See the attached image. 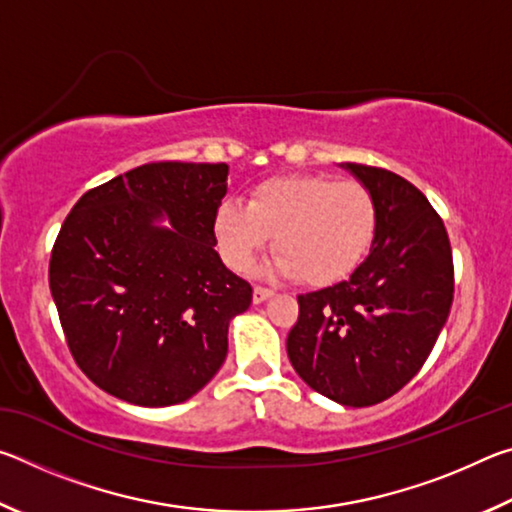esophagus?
<instances>
[{"label": "esophagus", "instance_id": "1", "mask_svg": "<svg viewBox=\"0 0 512 512\" xmlns=\"http://www.w3.org/2000/svg\"><path fill=\"white\" fill-rule=\"evenodd\" d=\"M271 296H273V291L266 289V287H255V289H253V302H255V305H259V302L268 300Z\"/></svg>", "mask_w": 512, "mask_h": 512}]
</instances>
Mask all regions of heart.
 Returning <instances> with one entry per match:
<instances>
[{
  "label": "heart",
  "mask_w": 512,
  "mask_h": 512,
  "mask_svg": "<svg viewBox=\"0 0 512 512\" xmlns=\"http://www.w3.org/2000/svg\"><path fill=\"white\" fill-rule=\"evenodd\" d=\"M377 203L361 183H339L323 173L273 176L250 189L248 203L223 201L214 237L223 262L246 271L271 244L273 273L327 287L348 277L375 241Z\"/></svg>",
  "instance_id": "1"
}]
</instances>
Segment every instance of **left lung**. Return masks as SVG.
<instances>
[{"mask_svg": "<svg viewBox=\"0 0 512 512\" xmlns=\"http://www.w3.org/2000/svg\"><path fill=\"white\" fill-rule=\"evenodd\" d=\"M377 203L370 255L348 280L298 296L287 354L300 379L343 406L388 400L418 375L454 298L445 223L393 171L345 162Z\"/></svg>", "mask_w": 512, "mask_h": 512, "instance_id": "8db88e82", "label": "left lung"}]
</instances>
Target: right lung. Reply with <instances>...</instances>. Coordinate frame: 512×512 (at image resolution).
I'll list each match as a JSON object with an SVG mask.
<instances>
[{
	"instance_id": "right-lung-1",
	"label": "right lung",
	"mask_w": 512,
	"mask_h": 512,
	"mask_svg": "<svg viewBox=\"0 0 512 512\" xmlns=\"http://www.w3.org/2000/svg\"><path fill=\"white\" fill-rule=\"evenodd\" d=\"M225 192L228 164L151 162L67 214L49 287L72 357L101 391L171 406L223 366L230 320L253 302L214 250Z\"/></svg>"
}]
</instances>
